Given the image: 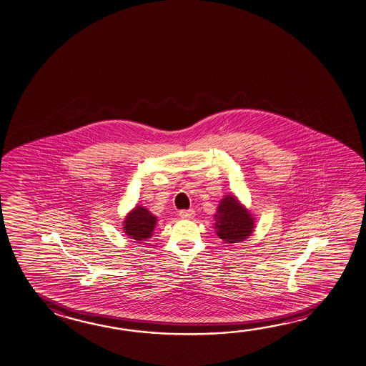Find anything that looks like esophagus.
<instances>
[{"mask_svg":"<svg viewBox=\"0 0 366 366\" xmlns=\"http://www.w3.org/2000/svg\"><path fill=\"white\" fill-rule=\"evenodd\" d=\"M179 214H180V217L184 218V219H190V218L195 216V211H194V209H187V211H181Z\"/></svg>","mask_w":366,"mask_h":366,"instance_id":"esophagus-1","label":"esophagus"}]
</instances>
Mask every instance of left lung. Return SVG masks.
Wrapping results in <instances>:
<instances>
[{
  "instance_id": "8db88e82",
  "label": "left lung",
  "mask_w": 366,
  "mask_h": 366,
  "mask_svg": "<svg viewBox=\"0 0 366 366\" xmlns=\"http://www.w3.org/2000/svg\"><path fill=\"white\" fill-rule=\"evenodd\" d=\"M213 217V229L224 243H240L250 237L256 227L252 212L232 194H227L219 200Z\"/></svg>"
}]
</instances>
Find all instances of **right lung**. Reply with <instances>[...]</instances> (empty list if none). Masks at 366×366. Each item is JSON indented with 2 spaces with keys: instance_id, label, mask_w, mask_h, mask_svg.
I'll list each match as a JSON object with an SVG mask.
<instances>
[{
  "instance_id": "add662e5",
  "label": "right lung",
  "mask_w": 366,
  "mask_h": 366,
  "mask_svg": "<svg viewBox=\"0 0 366 366\" xmlns=\"http://www.w3.org/2000/svg\"><path fill=\"white\" fill-rule=\"evenodd\" d=\"M155 224L157 216L149 211L148 208L137 204L123 219V232L129 239H134L137 243H142L153 235Z\"/></svg>"
}]
</instances>
